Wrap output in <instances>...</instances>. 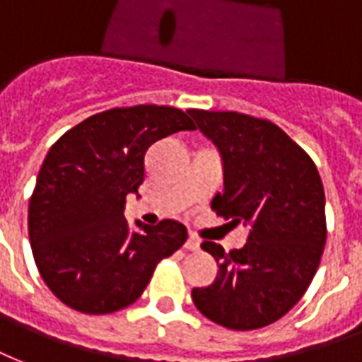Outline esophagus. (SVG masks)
Here are the masks:
<instances>
[{"label":"esophagus","mask_w":362,"mask_h":362,"mask_svg":"<svg viewBox=\"0 0 362 362\" xmlns=\"http://www.w3.org/2000/svg\"><path fill=\"white\" fill-rule=\"evenodd\" d=\"M185 249L187 250H199L200 249V241L197 237H189L187 243H185Z\"/></svg>","instance_id":"esophagus-1"}]
</instances>
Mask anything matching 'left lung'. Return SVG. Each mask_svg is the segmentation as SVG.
I'll use <instances>...</instances> for the list:
<instances>
[{"label":"left lung","mask_w":362,"mask_h":362,"mask_svg":"<svg viewBox=\"0 0 362 362\" xmlns=\"http://www.w3.org/2000/svg\"><path fill=\"white\" fill-rule=\"evenodd\" d=\"M187 113L220 150L223 192L214 197V212L229 228H249L241 249L202 243L220 270L212 286L192 289V303L223 328H264L299 303L318 270L326 245L322 179L310 156L272 121Z\"/></svg>","instance_id":"obj_1"}]
</instances>
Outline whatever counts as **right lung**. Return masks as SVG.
<instances>
[{
  "label": "right lung",
  "instance_id": "obj_1",
  "mask_svg": "<svg viewBox=\"0 0 362 362\" xmlns=\"http://www.w3.org/2000/svg\"><path fill=\"white\" fill-rule=\"evenodd\" d=\"M170 105H133L96 113L47 152L28 204V237L42 279L57 299L84 315L133 305L156 266L187 241L175 220L127 223V194L144 181V156L160 139L194 131Z\"/></svg>",
  "mask_w": 362,
  "mask_h": 362
}]
</instances>
